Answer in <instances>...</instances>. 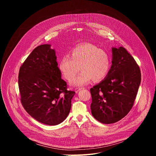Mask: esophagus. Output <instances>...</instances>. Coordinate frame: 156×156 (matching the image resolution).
<instances>
[{
  "label": "esophagus",
  "instance_id": "1",
  "mask_svg": "<svg viewBox=\"0 0 156 156\" xmlns=\"http://www.w3.org/2000/svg\"><path fill=\"white\" fill-rule=\"evenodd\" d=\"M82 89H83V87H76V88H75V92L76 93H78L80 90H82Z\"/></svg>",
  "mask_w": 156,
  "mask_h": 156
}]
</instances>
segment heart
I'll return each instance as SVG.
<instances>
[{"label": "heart", "mask_w": 156, "mask_h": 156, "mask_svg": "<svg viewBox=\"0 0 156 156\" xmlns=\"http://www.w3.org/2000/svg\"><path fill=\"white\" fill-rule=\"evenodd\" d=\"M80 69L81 72L71 82L72 86H81L103 80L110 68L107 53L91 44H81L71 51L70 57L64 55L60 60L59 68L66 80L73 79Z\"/></svg>", "instance_id": "1"}]
</instances>
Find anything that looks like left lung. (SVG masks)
<instances>
[{"label":"left lung","instance_id":"left-lung-1","mask_svg":"<svg viewBox=\"0 0 156 156\" xmlns=\"http://www.w3.org/2000/svg\"><path fill=\"white\" fill-rule=\"evenodd\" d=\"M112 63L106 78L90 89L92 115L104 124L115 123L128 114L141 79L138 65L124 48H112Z\"/></svg>","mask_w":156,"mask_h":156}]
</instances>
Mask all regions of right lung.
I'll use <instances>...</instances> for the list:
<instances>
[{"instance_id": "obj_1", "label": "right lung", "mask_w": 156, "mask_h": 156, "mask_svg": "<svg viewBox=\"0 0 156 156\" xmlns=\"http://www.w3.org/2000/svg\"><path fill=\"white\" fill-rule=\"evenodd\" d=\"M56 59L51 45L39 46L21 65L18 73L22 105L37 121L49 125H58L66 118L75 94L67 90Z\"/></svg>"}]
</instances>
